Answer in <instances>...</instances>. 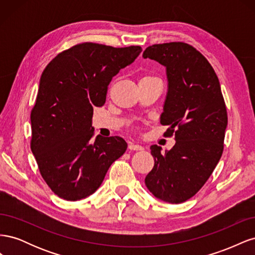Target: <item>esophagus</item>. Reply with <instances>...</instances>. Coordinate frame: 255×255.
<instances>
[{"label": "esophagus", "mask_w": 255, "mask_h": 255, "mask_svg": "<svg viewBox=\"0 0 255 255\" xmlns=\"http://www.w3.org/2000/svg\"><path fill=\"white\" fill-rule=\"evenodd\" d=\"M128 149L129 150H133V151H141L143 150V148L141 145L137 144V143H134V142H129L128 143Z\"/></svg>", "instance_id": "esophagus-1"}]
</instances>
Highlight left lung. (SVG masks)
Here are the masks:
<instances>
[{
    "label": "left lung",
    "mask_w": 255,
    "mask_h": 255,
    "mask_svg": "<svg viewBox=\"0 0 255 255\" xmlns=\"http://www.w3.org/2000/svg\"><path fill=\"white\" fill-rule=\"evenodd\" d=\"M143 58L166 67L168 91L160 123L175 144L161 154L151 145L154 167L145 186L156 198L177 204L194 197L213 173L223 152L227 107L219 80L208 60L184 42L153 44Z\"/></svg>",
    "instance_id": "obj_1"
}]
</instances>
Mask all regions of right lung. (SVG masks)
<instances>
[{
	"instance_id": "right-lung-1",
	"label": "right lung",
	"mask_w": 255,
	"mask_h": 255,
	"mask_svg": "<svg viewBox=\"0 0 255 255\" xmlns=\"http://www.w3.org/2000/svg\"><path fill=\"white\" fill-rule=\"evenodd\" d=\"M139 45L114 48L84 42L54 57L43 70L30 113V149L54 194L68 201L100 187L111 165L127 150L119 136H94V106H103L107 88L121 69L139 55Z\"/></svg>"
}]
</instances>
